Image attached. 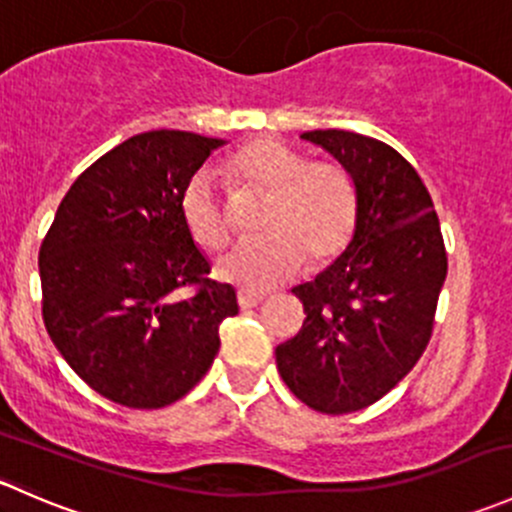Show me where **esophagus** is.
Instances as JSON below:
<instances>
[{"mask_svg":"<svg viewBox=\"0 0 512 512\" xmlns=\"http://www.w3.org/2000/svg\"><path fill=\"white\" fill-rule=\"evenodd\" d=\"M265 299V294L257 292V289H237V304H240V309H252L257 307V304Z\"/></svg>","mask_w":512,"mask_h":512,"instance_id":"34e87169","label":"esophagus"}]
</instances>
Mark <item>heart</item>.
<instances>
[{"label": "heart", "instance_id": "1", "mask_svg": "<svg viewBox=\"0 0 512 512\" xmlns=\"http://www.w3.org/2000/svg\"><path fill=\"white\" fill-rule=\"evenodd\" d=\"M230 185L267 198L257 230L215 265L223 282L245 289L282 285L304 265H327L342 255L356 227L354 180L337 163H309L275 138H257L225 163ZM180 215L203 250H220L232 235L230 218L213 178L198 170L180 190Z\"/></svg>", "mask_w": 512, "mask_h": 512}]
</instances>
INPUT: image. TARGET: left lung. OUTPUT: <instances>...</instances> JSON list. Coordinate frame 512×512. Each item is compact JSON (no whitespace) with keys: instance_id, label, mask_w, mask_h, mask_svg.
<instances>
[{"instance_id":"1","label":"left lung","mask_w":512,"mask_h":512,"mask_svg":"<svg viewBox=\"0 0 512 512\" xmlns=\"http://www.w3.org/2000/svg\"><path fill=\"white\" fill-rule=\"evenodd\" d=\"M302 138L352 175L356 227L334 265L292 289L307 319L275 349L277 369L309 409L352 414L389 394L421 359L448 257L431 195L399 151L337 128Z\"/></svg>"}]
</instances>
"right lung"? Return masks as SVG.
<instances>
[{
	"mask_svg": "<svg viewBox=\"0 0 512 512\" xmlns=\"http://www.w3.org/2000/svg\"><path fill=\"white\" fill-rule=\"evenodd\" d=\"M223 138L148 131L84 170L39 250L41 314L71 369L113 404L163 409L213 366L235 289L180 215V190ZM195 286L188 300L174 289Z\"/></svg>",
	"mask_w": 512,
	"mask_h": 512,
	"instance_id": "1",
	"label": "right lung"
}]
</instances>
